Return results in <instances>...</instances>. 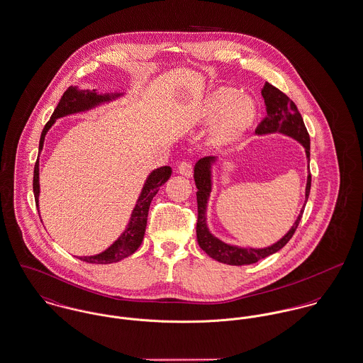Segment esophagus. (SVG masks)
<instances>
[{"label": "esophagus", "mask_w": 363, "mask_h": 363, "mask_svg": "<svg viewBox=\"0 0 363 363\" xmlns=\"http://www.w3.org/2000/svg\"><path fill=\"white\" fill-rule=\"evenodd\" d=\"M193 164L190 162V161H183L179 167H177V170H179V173L180 174H183V176H186V177H191L193 176Z\"/></svg>", "instance_id": "34e87169"}]
</instances>
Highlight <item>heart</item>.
<instances>
[{"label": "heart", "mask_w": 363, "mask_h": 363, "mask_svg": "<svg viewBox=\"0 0 363 363\" xmlns=\"http://www.w3.org/2000/svg\"><path fill=\"white\" fill-rule=\"evenodd\" d=\"M255 108L247 99H237V91L231 89L216 90L203 106L202 118L212 122L220 118L216 128V138L228 140L244 132L252 122Z\"/></svg>", "instance_id": "heart-1"}]
</instances>
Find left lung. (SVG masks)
Segmentation results:
<instances>
[{"mask_svg":"<svg viewBox=\"0 0 363 363\" xmlns=\"http://www.w3.org/2000/svg\"><path fill=\"white\" fill-rule=\"evenodd\" d=\"M262 97L266 105V118L258 125L255 129L257 134H266V133H283L299 141L305 147L308 164H309V150H311V140L309 134L305 128L303 119L301 113L298 112L297 105L293 99H289L283 91H280L277 87L272 86L270 83H264L262 89ZM216 161L215 157H205L199 160L194 166V180L197 186V241L205 254H208L212 259H216L222 264H234V266H242V264H251L264 259L266 257L277 252L281 250L294 235L297 230L299 220L302 218L305 206H302L301 213L298 215L296 223L289 233L279 240L276 244L266 247V248H240L235 245L226 244L212 235V233L208 230L206 226V203L211 194V166ZM311 172L308 173V182H306V191H305V202L309 197L311 191Z\"/></svg>","mask_w":363,"mask_h":363,"instance_id":"obj_1","label":"left lung"}]
</instances>
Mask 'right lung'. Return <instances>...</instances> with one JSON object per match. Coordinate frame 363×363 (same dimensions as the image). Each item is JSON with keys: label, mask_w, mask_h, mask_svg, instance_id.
Masks as SVG:
<instances>
[{"label": "right lung", "mask_w": 363, "mask_h": 363, "mask_svg": "<svg viewBox=\"0 0 363 363\" xmlns=\"http://www.w3.org/2000/svg\"><path fill=\"white\" fill-rule=\"evenodd\" d=\"M119 96H121L119 93L118 94L99 96L96 91H89V90L87 91H80L76 87L70 86L64 93V96H62L61 101L58 102L54 113L51 115V119L47 122V125L44 126V129L41 132L38 151L43 150L44 137L58 118H62L66 115H72V113H76V112L87 111L90 108H94L96 105H99L101 102L116 99ZM170 174H172L170 166H162V167L155 169L154 172H151V174L148 176V179H147V182L143 187V191H141L140 197L137 199V203L133 209L132 218H130V222L128 225V229L123 231V234L104 252H101L99 255H93V257H80L79 259L83 261V262H89V264H113V262H119L123 258L130 257L132 254H134L137 251V248L141 245L143 238H144L145 226H147V216H148V209H150L151 201L160 191V187L162 184H165L166 182L169 180ZM33 193L35 205L38 206V194H40L38 160L35 161V165H34Z\"/></svg>", "instance_id": "obj_1"}]
</instances>
